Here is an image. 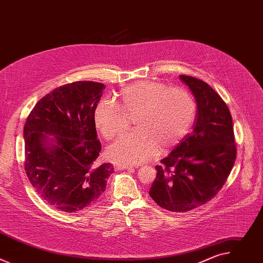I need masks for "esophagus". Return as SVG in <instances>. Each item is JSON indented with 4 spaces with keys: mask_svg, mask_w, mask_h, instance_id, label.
<instances>
[{
    "mask_svg": "<svg viewBox=\"0 0 263 263\" xmlns=\"http://www.w3.org/2000/svg\"><path fill=\"white\" fill-rule=\"evenodd\" d=\"M115 167L117 170H131V168H133V166L127 165V164H123V163H115Z\"/></svg>",
    "mask_w": 263,
    "mask_h": 263,
    "instance_id": "esophagus-1",
    "label": "esophagus"
}]
</instances>
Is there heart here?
<instances>
[{
	"label": "heart",
	"instance_id": "b5f03b06",
	"mask_svg": "<svg viewBox=\"0 0 263 263\" xmlns=\"http://www.w3.org/2000/svg\"><path fill=\"white\" fill-rule=\"evenodd\" d=\"M120 107L102 99L93 111V121L102 135L111 139L126 129L125 116H133L135 130L120 137L107 149L117 163L139 164L151 159L158 149L176 145L190 132L196 117V103L182 88H168L156 81H138L120 90ZM123 112H122L121 111Z\"/></svg>",
	"mask_w": 263,
	"mask_h": 263
}]
</instances>
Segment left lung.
<instances>
[{
	"mask_svg": "<svg viewBox=\"0 0 263 263\" xmlns=\"http://www.w3.org/2000/svg\"><path fill=\"white\" fill-rule=\"evenodd\" d=\"M197 104L194 130L156 166L148 195L173 212L210 201L226 182L236 159L233 123L222 99L206 82L180 74Z\"/></svg>",
	"mask_w": 263,
	"mask_h": 263,
	"instance_id": "8db88e82",
	"label": "left lung"
}]
</instances>
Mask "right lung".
I'll return each instance as SVG.
<instances>
[{
  "instance_id": "obj_1",
  "label": "right lung",
  "mask_w": 263,
  "mask_h": 263,
  "mask_svg": "<svg viewBox=\"0 0 263 263\" xmlns=\"http://www.w3.org/2000/svg\"><path fill=\"white\" fill-rule=\"evenodd\" d=\"M105 85L78 81L36 103L25 123V170L39 194L57 210L76 212L106 190L111 163H100L93 111Z\"/></svg>"
}]
</instances>
